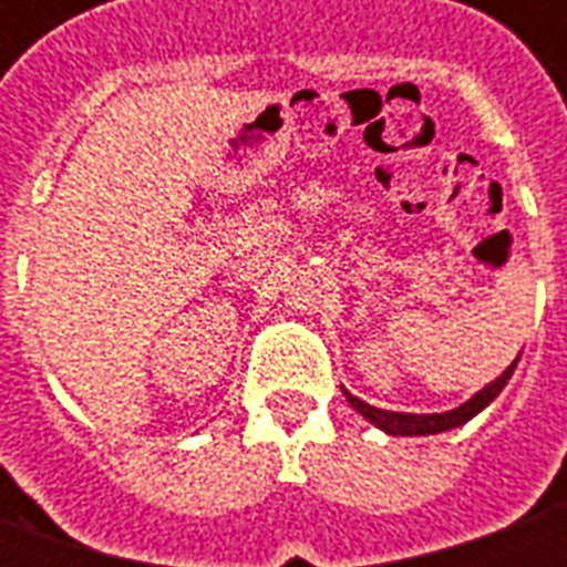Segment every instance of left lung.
<instances>
[{
  "label": "left lung",
  "instance_id": "obj_1",
  "mask_svg": "<svg viewBox=\"0 0 567 567\" xmlns=\"http://www.w3.org/2000/svg\"><path fill=\"white\" fill-rule=\"evenodd\" d=\"M519 361V358H516ZM516 361H513L511 368L501 373L498 380L488 382L483 392H476L467 404L455 406L450 413H427V416H416V413H392V410H380V406H370L364 404L361 398L355 394H349L343 389L346 401L355 406L361 416L373 422L377 427H382L385 434H394V437H419V434H440V431H450V427L464 425L467 419H474L480 410H486L495 398L501 394V389L507 385V380L513 377V370H516Z\"/></svg>",
  "mask_w": 567,
  "mask_h": 567
}]
</instances>
